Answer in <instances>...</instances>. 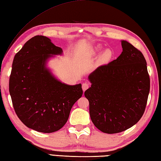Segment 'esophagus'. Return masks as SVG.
Segmentation results:
<instances>
[{
	"label": "esophagus",
	"instance_id": "34e87169",
	"mask_svg": "<svg viewBox=\"0 0 161 161\" xmlns=\"http://www.w3.org/2000/svg\"><path fill=\"white\" fill-rule=\"evenodd\" d=\"M89 88V84H88V83H84L83 84H82V89H83V91H86V89H88Z\"/></svg>",
	"mask_w": 161,
	"mask_h": 161
}]
</instances>
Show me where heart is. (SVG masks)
<instances>
[{
  "mask_svg": "<svg viewBox=\"0 0 161 161\" xmlns=\"http://www.w3.org/2000/svg\"><path fill=\"white\" fill-rule=\"evenodd\" d=\"M100 49H101V47H97L96 50H97V51H100ZM112 52L111 50L107 49L103 53V54L101 56V58H100V59H101V61L103 62H107V61H108L109 60H110V58H112Z\"/></svg>",
  "mask_w": 161,
  "mask_h": 161,
  "instance_id": "1",
  "label": "heart"
}]
</instances>
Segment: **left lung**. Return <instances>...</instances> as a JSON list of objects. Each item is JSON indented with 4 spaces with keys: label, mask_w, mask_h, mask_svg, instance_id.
<instances>
[{
    "label": "left lung",
    "mask_w": 161,
    "mask_h": 161,
    "mask_svg": "<svg viewBox=\"0 0 161 161\" xmlns=\"http://www.w3.org/2000/svg\"><path fill=\"white\" fill-rule=\"evenodd\" d=\"M116 60L99 66L89 76L91 86L84 93L91 119L103 133H118L140 121L150 90L147 61L139 49L122 40Z\"/></svg>",
    "instance_id": "1"
}]
</instances>
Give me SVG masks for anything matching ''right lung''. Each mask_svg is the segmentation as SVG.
Returning <instances> with one entry per match:
<instances>
[{
  "label": "right lung",
  "mask_w": 161,
  "mask_h": 161,
  "mask_svg": "<svg viewBox=\"0 0 161 161\" xmlns=\"http://www.w3.org/2000/svg\"><path fill=\"white\" fill-rule=\"evenodd\" d=\"M61 53L48 37L36 36L24 44L12 62L9 91L14 111L25 125L41 133H53L64 126L83 94L81 84H65L46 68L51 55Z\"/></svg>",
  "instance_id": "obj_1"
}]
</instances>
